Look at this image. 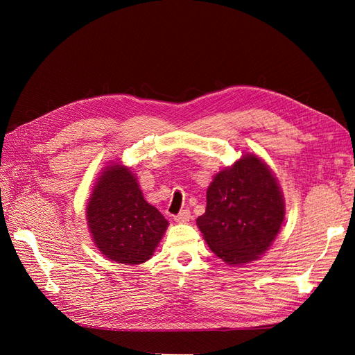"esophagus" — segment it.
<instances>
[{
	"mask_svg": "<svg viewBox=\"0 0 355 355\" xmlns=\"http://www.w3.org/2000/svg\"><path fill=\"white\" fill-rule=\"evenodd\" d=\"M178 223H185V222H188L189 219H191V211L189 210H182V211H179L176 216L173 218Z\"/></svg>",
	"mask_w": 355,
	"mask_h": 355,
	"instance_id": "obj_1",
	"label": "esophagus"
}]
</instances>
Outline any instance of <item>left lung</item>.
<instances>
[{
    "label": "left lung",
    "instance_id": "8db88e82",
    "mask_svg": "<svg viewBox=\"0 0 355 355\" xmlns=\"http://www.w3.org/2000/svg\"><path fill=\"white\" fill-rule=\"evenodd\" d=\"M284 211L271 168L254 154H245L213 178L197 225L214 254L228 265H244L270 249Z\"/></svg>",
    "mask_w": 355,
    "mask_h": 355
}]
</instances>
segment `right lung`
Listing matches in <instances>:
<instances>
[{
  "instance_id": "right-lung-1",
  "label": "right lung",
  "mask_w": 355,
  "mask_h": 355,
  "mask_svg": "<svg viewBox=\"0 0 355 355\" xmlns=\"http://www.w3.org/2000/svg\"><path fill=\"white\" fill-rule=\"evenodd\" d=\"M85 216L101 253L124 265L151 259L168 227L163 214L145 201L130 168L120 163L103 168Z\"/></svg>"
}]
</instances>
